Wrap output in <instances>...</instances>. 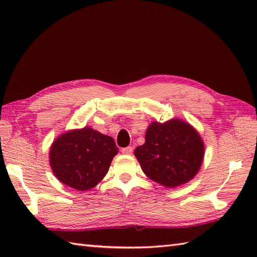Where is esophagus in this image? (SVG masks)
<instances>
[{
    "mask_svg": "<svg viewBox=\"0 0 257 257\" xmlns=\"http://www.w3.org/2000/svg\"><path fill=\"white\" fill-rule=\"evenodd\" d=\"M133 147H125V148L121 149V152L123 155H132L133 154Z\"/></svg>",
    "mask_w": 257,
    "mask_h": 257,
    "instance_id": "obj_1",
    "label": "esophagus"
}]
</instances>
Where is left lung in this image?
Here are the masks:
<instances>
[{
    "instance_id": "1",
    "label": "left lung",
    "mask_w": 257,
    "mask_h": 257,
    "mask_svg": "<svg viewBox=\"0 0 257 257\" xmlns=\"http://www.w3.org/2000/svg\"><path fill=\"white\" fill-rule=\"evenodd\" d=\"M204 146L199 134L187 122L173 119L152 122L146 143L135 150L147 177L168 188L187 183L202 165Z\"/></svg>"
}]
</instances>
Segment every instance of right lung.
Here are the masks:
<instances>
[{
	"label": "right lung",
	"instance_id": "1",
	"mask_svg": "<svg viewBox=\"0 0 257 257\" xmlns=\"http://www.w3.org/2000/svg\"><path fill=\"white\" fill-rule=\"evenodd\" d=\"M118 148L111 137L85 127L58 137L50 151V163L59 181L86 191L106 176Z\"/></svg>",
	"mask_w": 257,
	"mask_h": 257
}]
</instances>
